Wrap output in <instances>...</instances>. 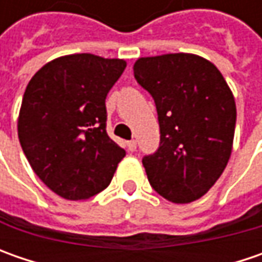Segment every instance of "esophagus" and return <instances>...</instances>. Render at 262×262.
Wrapping results in <instances>:
<instances>
[{"mask_svg":"<svg viewBox=\"0 0 262 262\" xmlns=\"http://www.w3.org/2000/svg\"><path fill=\"white\" fill-rule=\"evenodd\" d=\"M126 148H128V151H136V150H137V141H136V140L126 141Z\"/></svg>","mask_w":262,"mask_h":262,"instance_id":"34e87169","label":"esophagus"}]
</instances>
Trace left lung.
I'll return each instance as SVG.
<instances>
[{"label": "left lung", "mask_w": 262, "mask_h": 262, "mask_svg": "<svg viewBox=\"0 0 262 262\" xmlns=\"http://www.w3.org/2000/svg\"><path fill=\"white\" fill-rule=\"evenodd\" d=\"M134 77L155 99L160 126L159 148L143 157L150 185L172 203L195 201L229 162L233 95L216 66L192 54L140 58Z\"/></svg>", "instance_id": "1"}]
</instances>
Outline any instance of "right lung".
Masks as SVG:
<instances>
[{
	"instance_id": "obj_1",
	"label": "right lung",
	"mask_w": 262,
	"mask_h": 262,
	"mask_svg": "<svg viewBox=\"0 0 262 262\" xmlns=\"http://www.w3.org/2000/svg\"><path fill=\"white\" fill-rule=\"evenodd\" d=\"M124 59L56 58L26 87L18 140L39 179L66 200H87L111 184L125 150L106 133V96Z\"/></svg>"
}]
</instances>
